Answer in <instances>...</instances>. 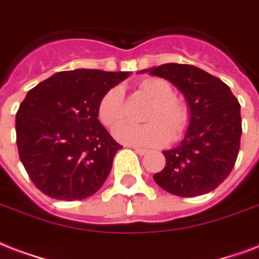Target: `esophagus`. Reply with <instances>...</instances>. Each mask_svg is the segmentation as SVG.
I'll list each match as a JSON object with an SVG mask.
<instances>
[{
  "label": "esophagus",
  "instance_id": "obj_1",
  "mask_svg": "<svg viewBox=\"0 0 259 259\" xmlns=\"http://www.w3.org/2000/svg\"><path fill=\"white\" fill-rule=\"evenodd\" d=\"M134 151L136 152V154H138V155H146V154H147V150H146V148H140V147H135V146H134Z\"/></svg>",
  "mask_w": 259,
  "mask_h": 259
}]
</instances>
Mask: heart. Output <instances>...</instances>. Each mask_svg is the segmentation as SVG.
I'll use <instances>...</instances> for the list:
<instances>
[{"label":"heart","instance_id":"b5f03b06","mask_svg":"<svg viewBox=\"0 0 259 259\" xmlns=\"http://www.w3.org/2000/svg\"><path fill=\"white\" fill-rule=\"evenodd\" d=\"M138 90L150 100L146 124H125L115 132L116 139L131 146H161L169 138L180 139L190 123V111L182 100L176 97L169 82L147 77L138 82ZM97 119L108 130H115L124 121L123 92L119 86L108 89L98 100Z\"/></svg>","mask_w":259,"mask_h":259}]
</instances>
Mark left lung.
<instances>
[{
    "label": "left lung",
    "instance_id": "8db88e82",
    "mask_svg": "<svg viewBox=\"0 0 259 259\" xmlns=\"http://www.w3.org/2000/svg\"><path fill=\"white\" fill-rule=\"evenodd\" d=\"M171 82L185 97L190 123L177 147L165 150L166 166L154 174L162 189L196 197L216 189L235 165L242 135L240 105L222 79L192 65L166 63L142 70Z\"/></svg>",
    "mask_w": 259,
    "mask_h": 259
}]
</instances>
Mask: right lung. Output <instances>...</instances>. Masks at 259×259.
Here are the masks:
<instances>
[{
	"label": "right lung",
	"mask_w": 259,
	"mask_h": 259,
	"mask_svg": "<svg viewBox=\"0 0 259 259\" xmlns=\"http://www.w3.org/2000/svg\"><path fill=\"white\" fill-rule=\"evenodd\" d=\"M130 74L61 71L28 92L16 115V142L20 159L40 192L73 201L101 188L123 146L97 119V104Z\"/></svg>",
	"instance_id": "add662e5"
}]
</instances>
